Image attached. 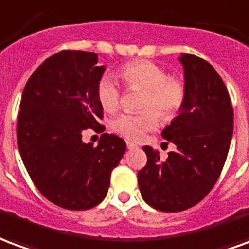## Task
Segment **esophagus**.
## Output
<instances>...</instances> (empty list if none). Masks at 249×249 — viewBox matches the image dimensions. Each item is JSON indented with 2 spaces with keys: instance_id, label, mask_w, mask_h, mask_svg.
Segmentation results:
<instances>
[{
  "instance_id": "1",
  "label": "esophagus",
  "mask_w": 249,
  "mask_h": 249,
  "mask_svg": "<svg viewBox=\"0 0 249 249\" xmlns=\"http://www.w3.org/2000/svg\"><path fill=\"white\" fill-rule=\"evenodd\" d=\"M138 146L135 143H133V142H127V149L128 150H133V149H137Z\"/></svg>"
}]
</instances>
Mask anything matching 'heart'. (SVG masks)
I'll return each mask as SVG.
<instances>
[{
  "label": "heart",
  "instance_id": "heart-1",
  "mask_svg": "<svg viewBox=\"0 0 249 249\" xmlns=\"http://www.w3.org/2000/svg\"><path fill=\"white\" fill-rule=\"evenodd\" d=\"M121 80L128 88L143 91L142 108L138 114H121L111 122V128L121 137L139 141L147 131L158 126V114L169 119L177 114L185 99V87L176 77H167L166 71L160 65L146 60L124 64L119 71ZM98 99L103 110L112 112L119 106V87L110 73L100 77L98 83ZM154 108L156 110H151Z\"/></svg>",
  "mask_w": 249,
  "mask_h": 249
}]
</instances>
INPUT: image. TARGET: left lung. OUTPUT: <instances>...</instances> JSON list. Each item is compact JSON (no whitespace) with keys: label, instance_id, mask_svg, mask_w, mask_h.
I'll list each match as a JSON object with an SVG mask.
<instances>
[{"label":"left lung","instance_id":"1","mask_svg":"<svg viewBox=\"0 0 249 249\" xmlns=\"http://www.w3.org/2000/svg\"><path fill=\"white\" fill-rule=\"evenodd\" d=\"M185 99L177 116L162 131L176 144L166 161L150 146L138 173L142 198L162 212H181L198 204L216 184L233 135V108L216 70L195 54L181 53Z\"/></svg>","mask_w":249,"mask_h":249}]
</instances>
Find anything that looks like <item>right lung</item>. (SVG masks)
I'll return each mask as SVG.
<instances>
[{"mask_svg": "<svg viewBox=\"0 0 249 249\" xmlns=\"http://www.w3.org/2000/svg\"><path fill=\"white\" fill-rule=\"evenodd\" d=\"M105 71L93 52L61 51L32 73L21 98L17 143L22 162L40 193L70 211L105 200L111 172L126 153V142L114 134H103L95 147L82 139L86 128L100 126L96 88Z\"/></svg>", "mask_w": 249, "mask_h": 249, "instance_id": "1", "label": "right lung"}]
</instances>
